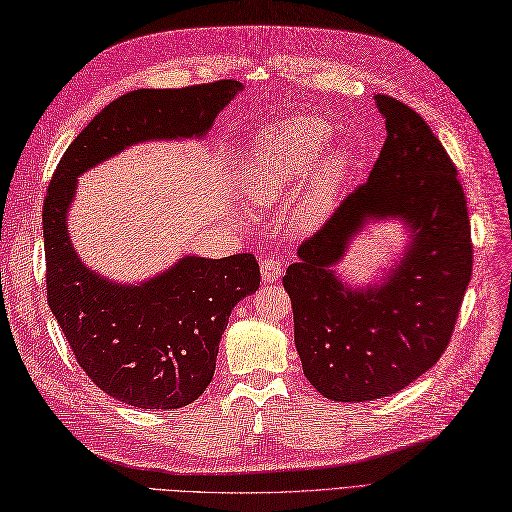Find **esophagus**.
I'll list each match as a JSON object with an SVG mask.
<instances>
[{"mask_svg":"<svg viewBox=\"0 0 512 512\" xmlns=\"http://www.w3.org/2000/svg\"><path fill=\"white\" fill-rule=\"evenodd\" d=\"M284 271V263L282 258L278 256H263L260 258V273H263L265 282H276Z\"/></svg>","mask_w":512,"mask_h":512,"instance_id":"1","label":"esophagus"}]
</instances>
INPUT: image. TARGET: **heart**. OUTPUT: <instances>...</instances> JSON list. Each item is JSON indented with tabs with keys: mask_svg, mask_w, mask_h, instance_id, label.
<instances>
[{
	"mask_svg": "<svg viewBox=\"0 0 512 512\" xmlns=\"http://www.w3.org/2000/svg\"><path fill=\"white\" fill-rule=\"evenodd\" d=\"M330 136L332 130L321 117H293L265 130L247 160V195L263 204L278 202L308 180L297 217L304 226H317L328 215L352 165V154L341 145L320 153Z\"/></svg>",
	"mask_w": 512,
	"mask_h": 512,
	"instance_id": "1",
	"label": "heart"
}]
</instances>
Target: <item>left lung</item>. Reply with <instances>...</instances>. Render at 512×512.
<instances>
[{
  "mask_svg": "<svg viewBox=\"0 0 512 512\" xmlns=\"http://www.w3.org/2000/svg\"><path fill=\"white\" fill-rule=\"evenodd\" d=\"M386 141L369 180L297 249L282 284L291 297L304 376L334 402L402 391L445 352L471 280L467 199L454 162L417 112L376 95ZM376 218L411 232L382 285L354 290L335 276L349 241Z\"/></svg>",
  "mask_w": 512,
  "mask_h": 512,
  "instance_id": "left-lung-1",
  "label": "left lung"
}]
</instances>
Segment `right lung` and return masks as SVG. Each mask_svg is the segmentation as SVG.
Returning a JSON list of instances; mask_svg holds the SVG:
<instances>
[{
	"label": "right lung",
	"mask_w": 512,
	"mask_h": 512,
	"mask_svg": "<svg viewBox=\"0 0 512 512\" xmlns=\"http://www.w3.org/2000/svg\"><path fill=\"white\" fill-rule=\"evenodd\" d=\"M243 84L139 89L110 102L60 158L43 204L47 304L99 389L136 408H182L215 376L232 308L260 284L252 254L184 256L141 284L86 267L69 239L78 176L143 141L202 139Z\"/></svg>",
	"instance_id": "right-lung-1"
}]
</instances>
